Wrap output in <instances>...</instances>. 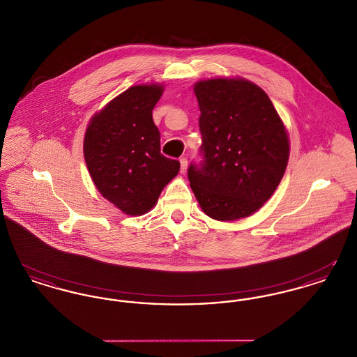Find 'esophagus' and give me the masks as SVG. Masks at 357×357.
I'll list each match as a JSON object with an SVG mask.
<instances>
[{
    "label": "esophagus",
    "instance_id": "34e87169",
    "mask_svg": "<svg viewBox=\"0 0 357 357\" xmlns=\"http://www.w3.org/2000/svg\"><path fill=\"white\" fill-rule=\"evenodd\" d=\"M179 162H181V172H183V174H185V172H186L187 170L186 158H181V160H179Z\"/></svg>",
    "mask_w": 357,
    "mask_h": 357
}]
</instances>
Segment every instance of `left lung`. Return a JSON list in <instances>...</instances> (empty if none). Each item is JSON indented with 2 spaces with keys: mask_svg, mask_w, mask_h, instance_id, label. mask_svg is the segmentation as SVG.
Returning <instances> with one entry per match:
<instances>
[{
  "mask_svg": "<svg viewBox=\"0 0 357 357\" xmlns=\"http://www.w3.org/2000/svg\"><path fill=\"white\" fill-rule=\"evenodd\" d=\"M199 163L187 171L204 214L217 221L249 217L280 185L289 159V139L272 100L243 79L202 80Z\"/></svg>",
  "mask_w": 357,
  "mask_h": 357,
  "instance_id": "1",
  "label": "left lung"
}]
</instances>
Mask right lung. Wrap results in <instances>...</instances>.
<instances>
[{"mask_svg":"<svg viewBox=\"0 0 357 357\" xmlns=\"http://www.w3.org/2000/svg\"><path fill=\"white\" fill-rule=\"evenodd\" d=\"M163 86L135 85L95 115L85 132L84 158L102 197L128 215L156 204L181 163L160 153L153 109Z\"/></svg>","mask_w":357,"mask_h":357,"instance_id":"add662e5","label":"right lung"}]
</instances>
